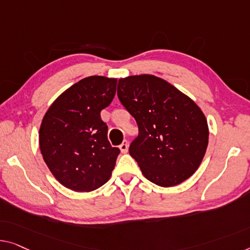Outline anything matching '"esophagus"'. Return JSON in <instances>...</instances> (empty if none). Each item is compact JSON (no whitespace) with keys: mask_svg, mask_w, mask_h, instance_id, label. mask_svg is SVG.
<instances>
[{"mask_svg":"<svg viewBox=\"0 0 250 250\" xmlns=\"http://www.w3.org/2000/svg\"><path fill=\"white\" fill-rule=\"evenodd\" d=\"M128 148H129V144L126 140L122 141V144L119 146V149H120V151L122 154H125V152H128Z\"/></svg>","mask_w":250,"mask_h":250,"instance_id":"34e87169","label":"esophagus"}]
</instances>
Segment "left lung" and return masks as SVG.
Listing matches in <instances>:
<instances>
[{
  "mask_svg": "<svg viewBox=\"0 0 250 250\" xmlns=\"http://www.w3.org/2000/svg\"><path fill=\"white\" fill-rule=\"evenodd\" d=\"M118 96L139 128L129 152L144 176L163 188L191 177L208 143L207 118L200 106L174 85L150 74L120 78Z\"/></svg>",
  "mask_w": 250,
  "mask_h": 250,
  "instance_id": "8db88e82",
  "label": "left lung"
}]
</instances>
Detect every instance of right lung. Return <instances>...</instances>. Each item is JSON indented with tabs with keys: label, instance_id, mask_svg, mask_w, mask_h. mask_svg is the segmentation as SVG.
Returning <instances> with one entry per match:
<instances>
[{
	"label": "right lung",
	"instance_id": "1",
	"mask_svg": "<svg viewBox=\"0 0 250 250\" xmlns=\"http://www.w3.org/2000/svg\"><path fill=\"white\" fill-rule=\"evenodd\" d=\"M117 78L88 76L65 89L44 113L39 147L62 185L91 192L110 180L119 148L107 140L101 111L112 102Z\"/></svg>",
	"mask_w": 250,
	"mask_h": 250
}]
</instances>
